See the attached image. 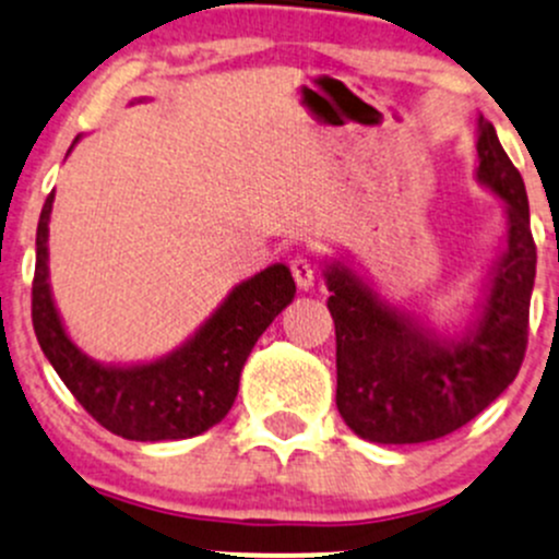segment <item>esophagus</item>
I'll return each mask as SVG.
<instances>
[{
  "instance_id": "1",
  "label": "esophagus",
  "mask_w": 559,
  "mask_h": 559,
  "mask_svg": "<svg viewBox=\"0 0 559 559\" xmlns=\"http://www.w3.org/2000/svg\"><path fill=\"white\" fill-rule=\"evenodd\" d=\"M289 267H292V275H295L297 286H300V289H311L316 281L313 259L308 257V253H297V257H292Z\"/></svg>"
}]
</instances>
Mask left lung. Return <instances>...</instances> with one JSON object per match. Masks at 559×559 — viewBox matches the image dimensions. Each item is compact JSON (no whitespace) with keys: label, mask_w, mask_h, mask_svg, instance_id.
Masks as SVG:
<instances>
[{"label":"left lung","mask_w":559,"mask_h":559,"mask_svg":"<svg viewBox=\"0 0 559 559\" xmlns=\"http://www.w3.org/2000/svg\"><path fill=\"white\" fill-rule=\"evenodd\" d=\"M478 180L509 205V243L476 332L441 341L389 308L343 264L326 270L335 321V403L373 443H427L476 419L516 379L527 348L535 240L527 191L492 123L478 121Z\"/></svg>","instance_id":"1"}]
</instances>
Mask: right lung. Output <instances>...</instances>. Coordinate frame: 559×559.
Wrapping results in <instances>:
<instances>
[{"label": "right lung", "mask_w": 559, "mask_h": 559, "mask_svg": "<svg viewBox=\"0 0 559 559\" xmlns=\"http://www.w3.org/2000/svg\"><path fill=\"white\" fill-rule=\"evenodd\" d=\"M53 191L37 224L32 324L39 348L94 421L127 441H178L211 430L238 397L253 343L295 297L286 264H273L235 286L183 348L151 365L107 368L67 337L48 289V218Z\"/></svg>", "instance_id": "1"}]
</instances>
